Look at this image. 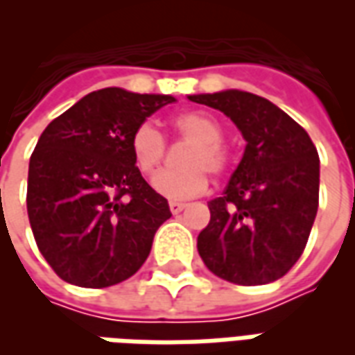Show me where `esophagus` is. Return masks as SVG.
<instances>
[{
  "mask_svg": "<svg viewBox=\"0 0 355 355\" xmlns=\"http://www.w3.org/2000/svg\"><path fill=\"white\" fill-rule=\"evenodd\" d=\"M169 209L173 215H178L180 211H184L186 203H180V201H169Z\"/></svg>",
  "mask_w": 355,
  "mask_h": 355,
  "instance_id": "34e87169",
  "label": "esophagus"
}]
</instances>
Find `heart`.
Returning a JSON list of instances; mask_svg holds the SVG:
<instances>
[{"instance_id": "heart-1", "label": "heart", "mask_w": 355, "mask_h": 355, "mask_svg": "<svg viewBox=\"0 0 355 355\" xmlns=\"http://www.w3.org/2000/svg\"><path fill=\"white\" fill-rule=\"evenodd\" d=\"M171 132L190 142L180 154L182 169L163 171L154 178V190L169 200H190L207 188V173L223 177L232 167V154L224 146V129L205 112H182L171 117ZM132 162L144 177H152L165 159L167 144L154 125L140 123L129 140Z\"/></svg>"}]
</instances>
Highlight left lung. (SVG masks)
I'll return each mask as SVG.
<instances>
[{"label":"left lung","mask_w":355,"mask_h":355,"mask_svg":"<svg viewBox=\"0 0 355 355\" xmlns=\"http://www.w3.org/2000/svg\"><path fill=\"white\" fill-rule=\"evenodd\" d=\"M220 110L247 140L223 198L209 201L211 220L198 236L205 266L238 285H264L295 266L320 203V157L312 139L259 94H190Z\"/></svg>","instance_id":"left-lung-1"}]
</instances>
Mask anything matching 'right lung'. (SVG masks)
<instances>
[{"instance_id":"obj_1","label":"right lung","mask_w":355,"mask_h":355,"mask_svg":"<svg viewBox=\"0 0 355 355\" xmlns=\"http://www.w3.org/2000/svg\"><path fill=\"white\" fill-rule=\"evenodd\" d=\"M171 94L93 91L53 119L28 167L26 207L35 243L55 274L102 289L137 274L169 203L132 162V131Z\"/></svg>"}]
</instances>
